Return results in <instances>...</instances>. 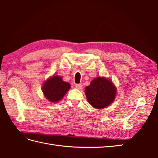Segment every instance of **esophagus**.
<instances>
[{"label":"esophagus","instance_id":"esophagus-1","mask_svg":"<svg viewBox=\"0 0 158 158\" xmlns=\"http://www.w3.org/2000/svg\"><path fill=\"white\" fill-rule=\"evenodd\" d=\"M75 88L79 89H81L83 88V85L81 83H77V84H75Z\"/></svg>","mask_w":158,"mask_h":158}]
</instances>
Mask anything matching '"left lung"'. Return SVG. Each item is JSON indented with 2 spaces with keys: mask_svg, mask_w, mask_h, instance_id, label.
Wrapping results in <instances>:
<instances>
[{
  "mask_svg": "<svg viewBox=\"0 0 158 158\" xmlns=\"http://www.w3.org/2000/svg\"><path fill=\"white\" fill-rule=\"evenodd\" d=\"M85 92L90 105L96 109H103L113 102L116 88L111 81L105 77H97L86 87Z\"/></svg>",
  "mask_w": 158,
  "mask_h": 158,
  "instance_id": "obj_1",
  "label": "left lung"
}]
</instances>
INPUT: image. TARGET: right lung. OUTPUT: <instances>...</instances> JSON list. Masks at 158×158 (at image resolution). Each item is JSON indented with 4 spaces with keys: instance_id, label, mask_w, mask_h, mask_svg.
I'll use <instances>...</instances> for the list:
<instances>
[{
    "instance_id": "add662e5",
    "label": "right lung",
    "mask_w": 158,
    "mask_h": 158,
    "mask_svg": "<svg viewBox=\"0 0 158 158\" xmlns=\"http://www.w3.org/2000/svg\"><path fill=\"white\" fill-rule=\"evenodd\" d=\"M70 85L64 82L60 77L53 76L45 81L43 86V92L49 101L58 102L69 91Z\"/></svg>"
}]
</instances>
